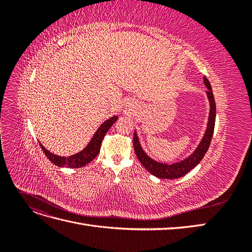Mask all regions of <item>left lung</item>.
I'll return each instance as SVG.
<instances>
[{"label": "left lung", "mask_w": 252, "mask_h": 252, "mask_svg": "<svg viewBox=\"0 0 252 252\" xmlns=\"http://www.w3.org/2000/svg\"><path fill=\"white\" fill-rule=\"evenodd\" d=\"M204 84L205 86L207 87L206 94H207L209 105H210L208 123H207V128H206V131L203 135V139L201 140L200 144L197 145V147L191 155L188 156L184 159H182V161L175 162L172 164L158 162L156 159L150 158L146 152L144 151L142 145L140 143L138 133H136V131H134L133 147H134L135 155L138 157L141 164L152 175H155V177L158 179H168V180L179 179V178L184 177L186 173H188L190 170H192L194 167L202 161L205 154L207 152L211 139H212L213 130H215L217 108H216L215 96H213V94H212L211 85L206 77H204Z\"/></svg>", "instance_id": "1"}]
</instances>
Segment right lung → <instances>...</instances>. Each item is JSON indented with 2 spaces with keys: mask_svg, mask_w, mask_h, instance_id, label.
Here are the masks:
<instances>
[{
  "mask_svg": "<svg viewBox=\"0 0 252 252\" xmlns=\"http://www.w3.org/2000/svg\"><path fill=\"white\" fill-rule=\"evenodd\" d=\"M118 119V116H114L108 120H106L104 123L97 128V130L94 132L90 142L87 144V146L80 152H78V154L72 155L70 157H61L52 154V152L45 148L41 143L40 146L44 151V154L49 158V161L56 166L68 167V168H81V167L89 164L98 155L105 134L107 133L110 127L113 125L114 122H117Z\"/></svg>",
  "mask_w": 252,
  "mask_h": 252,
  "instance_id": "add662e5",
  "label": "right lung"
}]
</instances>
